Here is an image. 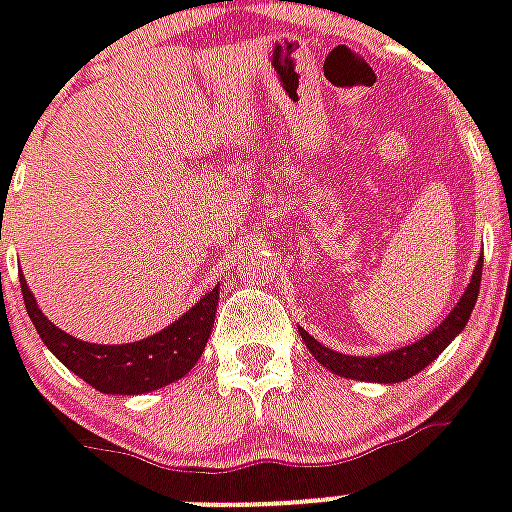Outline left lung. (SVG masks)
<instances>
[{
  "label": "left lung",
  "instance_id": "1",
  "mask_svg": "<svg viewBox=\"0 0 512 512\" xmlns=\"http://www.w3.org/2000/svg\"><path fill=\"white\" fill-rule=\"evenodd\" d=\"M481 271H484V257L478 260L476 271L470 276L468 289H465V295L460 297V303L454 305V311L449 313L430 335L420 337V340L412 342V345H404V348L390 350V353H382V356H345V353L329 350L327 345H321L319 340H313L305 329H300V337H303L305 348L313 353V358H316L319 364L327 366L329 372L340 374V377L364 382L409 380V377H414L417 372H422L430 361H436L438 353L465 329L470 313L476 308L478 289H481Z\"/></svg>",
  "mask_w": 512,
  "mask_h": 512
}]
</instances>
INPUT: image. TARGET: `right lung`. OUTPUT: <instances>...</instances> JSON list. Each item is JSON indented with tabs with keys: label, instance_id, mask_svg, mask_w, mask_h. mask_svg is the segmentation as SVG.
<instances>
[{
	"label": "right lung",
	"instance_id": "add662e5",
	"mask_svg": "<svg viewBox=\"0 0 512 512\" xmlns=\"http://www.w3.org/2000/svg\"><path fill=\"white\" fill-rule=\"evenodd\" d=\"M20 292L26 311L34 321L42 342L55 353L60 364H66L74 374L100 393L114 396H138L148 390H159L191 372L207 348L209 332L217 313V287L201 297L191 311H185L170 327L156 332L146 340L127 345H95L82 342L58 329L39 308L20 276Z\"/></svg>",
	"mask_w": 512,
	"mask_h": 512
}]
</instances>
